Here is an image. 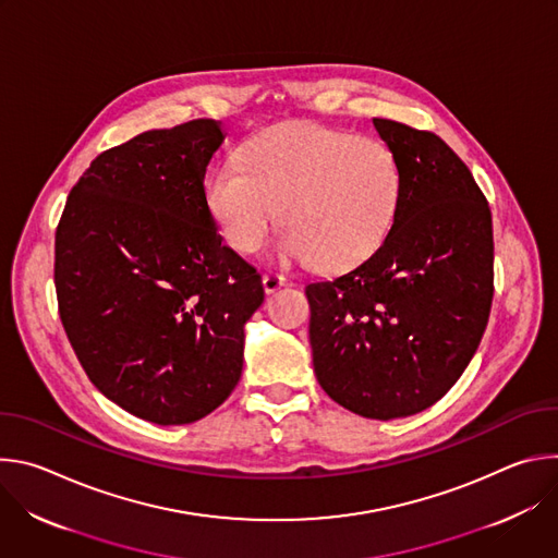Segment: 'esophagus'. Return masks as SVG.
I'll use <instances>...</instances> for the list:
<instances>
[{
	"mask_svg": "<svg viewBox=\"0 0 558 558\" xmlns=\"http://www.w3.org/2000/svg\"><path fill=\"white\" fill-rule=\"evenodd\" d=\"M284 284H287V278L280 276V274H265V276H263V287H265L267 293H274V291H278L280 287H284Z\"/></svg>",
	"mask_w": 558,
	"mask_h": 558,
	"instance_id": "esophagus-1",
	"label": "esophagus"
}]
</instances>
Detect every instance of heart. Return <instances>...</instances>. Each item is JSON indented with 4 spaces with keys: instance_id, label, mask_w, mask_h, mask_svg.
Here are the masks:
<instances>
[{
    "instance_id": "heart-1",
    "label": "heart",
    "mask_w": 558,
    "mask_h": 558,
    "mask_svg": "<svg viewBox=\"0 0 558 558\" xmlns=\"http://www.w3.org/2000/svg\"><path fill=\"white\" fill-rule=\"evenodd\" d=\"M205 198L222 241L256 252L274 222L280 260L315 258L347 267L368 256L392 227L402 168L379 138L353 136L308 121L276 123L207 179Z\"/></svg>"
}]
</instances>
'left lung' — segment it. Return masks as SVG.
I'll return each instance as SVG.
<instances>
[{
	"mask_svg": "<svg viewBox=\"0 0 558 558\" xmlns=\"http://www.w3.org/2000/svg\"><path fill=\"white\" fill-rule=\"evenodd\" d=\"M402 168V198L379 247L306 284L317 381L368 420L426 411L452 388L488 325L493 216L461 158L433 132L373 119Z\"/></svg>",
	"mask_w": 558,
	"mask_h": 558,
	"instance_id": "8db88e82",
	"label": "left lung"
}]
</instances>
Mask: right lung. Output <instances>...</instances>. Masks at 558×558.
<instances>
[{"instance_id":"1","label":"right lung","mask_w":558,"mask_h":558,"mask_svg":"<svg viewBox=\"0 0 558 558\" xmlns=\"http://www.w3.org/2000/svg\"><path fill=\"white\" fill-rule=\"evenodd\" d=\"M225 136L196 119L106 149L54 233L59 315L78 362L110 402L158 426L198 422L227 400L265 300L207 209L205 172Z\"/></svg>"}]
</instances>
